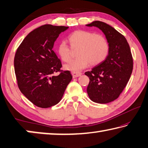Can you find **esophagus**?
I'll return each mask as SVG.
<instances>
[{
  "mask_svg": "<svg viewBox=\"0 0 148 148\" xmlns=\"http://www.w3.org/2000/svg\"><path fill=\"white\" fill-rule=\"evenodd\" d=\"M72 77H79L82 75L81 72H72Z\"/></svg>",
  "mask_w": 148,
  "mask_h": 148,
  "instance_id": "34e87169",
  "label": "esophagus"
}]
</instances>
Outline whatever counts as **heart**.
<instances>
[{
	"mask_svg": "<svg viewBox=\"0 0 148 148\" xmlns=\"http://www.w3.org/2000/svg\"><path fill=\"white\" fill-rule=\"evenodd\" d=\"M68 38L71 49L78 50L76 53L77 58L64 65L67 71L77 72L87 68L89 64L95 66L104 61L109 53L108 41L102 34L79 30L70 34ZM57 50L63 61L69 62L71 59L72 51L65 42H60Z\"/></svg>",
	"mask_w": 148,
	"mask_h": 148,
	"instance_id": "b5f03b06",
	"label": "heart"
}]
</instances>
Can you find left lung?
Wrapping results in <instances>:
<instances>
[{
  "label": "left lung",
  "instance_id": "8db88e82",
  "mask_svg": "<svg viewBox=\"0 0 148 148\" xmlns=\"http://www.w3.org/2000/svg\"><path fill=\"white\" fill-rule=\"evenodd\" d=\"M86 26L101 29L110 45L106 59L85 72L89 77L87 88L89 99L97 103L106 104L118 98L128 83L133 69L131 49L123 35L109 25L95 21Z\"/></svg>",
  "mask_w": 148,
  "mask_h": 148
}]
</instances>
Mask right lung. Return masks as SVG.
<instances>
[{
	"label": "right lung",
	"instance_id": "1",
	"mask_svg": "<svg viewBox=\"0 0 148 148\" xmlns=\"http://www.w3.org/2000/svg\"><path fill=\"white\" fill-rule=\"evenodd\" d=\"M69 27L44 25L24 38L14 57L17 86L35 106L46 108L59 103L72 79L71 72L61 71V62L53 51L54 42ZM60 72L58 76L55 72Z\"/></svg>",
	"mask_w": 148,
	"mask_h": 148
}]
</instances>
